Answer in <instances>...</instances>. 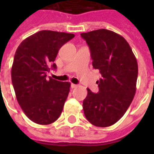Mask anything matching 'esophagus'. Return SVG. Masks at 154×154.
I'll return each mask as SVG.
<instances>
[{"mask_svg": "<svg viewBox=\"0 0 154 154\" xmlns=\"http://www.w3.org/2000/svg\"><path fill=\"white\" fill-rule=\"evenodd\" d=\"M71 87H72V88H76V87H77V85H76V84L72 83V84H71Z\"/></svg>", "mask_w": 154, "mask_h": 154, "instance_id": "obj_1", "label": "esophagus"}]
</instances>
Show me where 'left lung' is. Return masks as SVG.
Wrapping results in <instances>:
<instances>
[{
    "label": "left lung",
    "instance_id": "obj_1",
    "mask_svg": "<svg viewBox=\"0 0 154 154\" xmlns=\"http://www.w3.org/2000/svg\"><path fill=\"white\" fill-rule=\"evenodd\" d=\"M89 46L92 66L101 78L99 92L87 88L83 100L87 119L97 127H108L121 119L136 91L138 63L128 42L121 35L101 29L81 34Z\"/></svg>",
    "mask_w": 154,
    "mask_h": 154
}]
</instances>
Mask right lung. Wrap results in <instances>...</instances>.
I'll use <instances>...</instances> for the list:
<instances>
[{
  "label": "right lung",
  "mask_w": 154,
  "mask_h": 154,
  "mask_svg": "<svg viewBox=\"0 0 154 154\" xmlns=\"http://www.w3.org/2000/svg\"><path fill=\"white\" fill-rule=\"evenodd\" d=\"M75 35L41 30L26 38L16 49L11 80L16 99L33 122L49 125L60 116L70 91L68 82L47 78L60 48Z\"/></svg>",
  "instance_id": "add662e5"
}]
</instances>
